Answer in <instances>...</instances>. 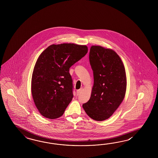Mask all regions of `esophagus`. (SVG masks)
<instances>
[{
    "label": "esophagus",
    "mask_w": 158,
    "mask_h": 158,
    "mask_svg": "<svg viewBox=\"0 0 158 158\" xmlns=\"http://www.w3.org/2000/svg\"><path fill=\"white\" fill-rule=\"evenodd\" d=\"M82 90H83V89L81 88H80V89H78V90H77V95H80L81 94V92H82Z\"/></svg>",
    "instance_id": "esophagus-1"
}]
</instances>
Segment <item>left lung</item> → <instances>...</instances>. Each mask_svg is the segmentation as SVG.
I'll return each instance as SVG.
<instances>
[{
	"mask_svg": "<svg viewBox=\"0 0 158 158\" xmlns=\"http://www.w3.org/2000/svg\"><path fill=\"white\" fill-rule=\"evenodd\" d=\"M89 62L94 84L90 99L82 107L96 121L108 119L124 99L126 89L125 69L118 55L101 46H92Z\"/></svg>",
	"mask_w": 158,
	"mask_h": 158,
	"instance_id": "8db88e82",
	"label": "left lung"
}]
</instances>
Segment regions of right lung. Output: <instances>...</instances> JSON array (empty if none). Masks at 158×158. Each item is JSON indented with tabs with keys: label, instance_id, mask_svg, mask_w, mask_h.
Returning <instances> with one entry per match:
<instances>
[{
	"label": "right lung",
	"instance_id": "add662e5",
	"mask_svg": "<svg viewBox=\"0 0 158 158\" xmlns=\"http://www.w3.org/2000/svg\"><path fill=\"white\" fill-rule=\"evenodd\" d=\"M88 52L86 45L65 43L50 45L37 59L32 78L36 107L47 118L60 117L73 98L69 69Z\"/></svg>",
	"mask_w": 158,
	"mask_h": 158
}]
</instances>
